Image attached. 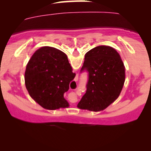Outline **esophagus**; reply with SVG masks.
<instances>
[{
	"label": "esophagus",
	"instance_id": "esophagus-1",
	"mask_svg": "<svg viewBox=\"0 0 151 151\" xmlns=\"http://www.w3.org/2000/svg\"><path fill=\"white\" fill-rule=\"evenodd\" d=\"M77 79H78V74H77V77H76V78H75V80L77 81Z\"/></svg>",
	"mask_w": 151,
	"mask_h": 151
}]
</instances>
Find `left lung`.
<instances>
[{
  "mask_svg": "<svg viewBox=\"0 0 151 151\" xmlns=\"http://www.w3.org/2000/svg\"><path fill=\"white\" fill-rule=\"evenodd\" d=\"M88 72L86 91L77 107L100 111L120 95L125 81V67L120 55L110 46L101 45L86 53L81 69Z\"/></svg>",
  "mask_w": 151,
  "mask_h": 151,
  "instance_id": "1",
  "label": "left lung"
}]
</instances>
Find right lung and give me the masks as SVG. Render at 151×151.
<instances>
[{
    "label": "right lung",
    "instance_id": "obj_1",
    "mask_svg": "<svg viewBox=\"0 0 151 151\" xmlns=\"http://www.w3.org/2000/svg\"><path fill=\"white\" fill-rule=\"evenodd\" d=\"M65 53L52 47L35 52L26 66L25 83L30 96L44 109L69 107L64 97L75 77Z\"/></svg>",
    "mask_w": 151,
    "mask_h": 151
}]
</instances>
